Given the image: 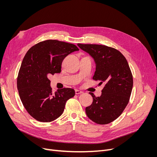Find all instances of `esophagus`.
<instances>
[{"label":"esophagus","mask_w":157,"mask_h":157,"mask_svg":"<svg viewBox=\"0 0 157 157\" xmlns=\"http://www.w3.org/2000/svg\"><path fill=\"white\" fill-rule=\"evenodd\" d=\"M82 93H83V92H82V91H81V90H75V94H82Z\"/></svg>","instance_id":"obj_1"}]
</instances>
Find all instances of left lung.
<instances>
[{
  "mask_svg": "<svg viewBox=\"0 0 157 157\" xmlns=\"http://www.w3.org/2000/svg\"><path fill=\"white\" fill-rule=\"evenodd\" d=\"M91 56L96 68L93 79L105 86L100 97L92 92L93 102L85 109L87 117L97 124H108L120 116L128 103L133 87L128 63L117 49L105 45L78 44Z\"/></svg>",
  "mask_w": 157,
  "mask_h": 157,
  "instance_id": "obj_1",
  "label": "left lung"
}]
</instances>
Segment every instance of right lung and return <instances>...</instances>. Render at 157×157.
<instances>
[{
	"label": "right lung",
	"mask_w": 157,
	"mask_h": 157,
	"mask_svg": "<svg viewBox=\"0 0 157 157\" xmlns=\"http://www.w3.org/2000/svg\"><path fill=\"white\" fill-rule=\"evenodd\" d=\"M73 44L46 40L29 49L23 58L17 78L20 99L30 115L41 122H50L61 116L66 102L75 95L72 88L53 94L48 77L61 72L64 58L78 51Z\"/></svg>",
	"instance_id": "add662e5"
}]
</instances>
